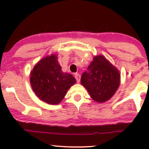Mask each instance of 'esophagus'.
I'll list each match as a JSON object with an SVG mask.
<instances>
[{
    "label": "esophagus",
    "mask_w": 149,
    "mask_h": 149,
    "mask_svg": "<svg viewBox=\"0 0 149 149\" xmlns=\"http://www.w3.org/2000/svg\"><path fill=\"white\" fill-rule=\"evenodd\" d=\"M74 77H75V79H76L77 82V83H79L80 82V79H81V75L79 74V73H76V74H74Z\"/></svg>",
    "instance_id": "34e87169"
}]
</instances>
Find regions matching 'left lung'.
<instances>
[{"label":"left lung","instance_id":"obj_1","mask_svg":"<svg viewBox=\"0 0 149 149\" xmlns=\"http://www.w3.org/2000/svg\"><path fill=\"white\" fill-rule=\"evenodd\" d=\"M87 70L81 76V84L93 100H109L119 87V71L103 56H95Z\"/></svg>","mask_w":149,"mask_h":149}]
</instances>
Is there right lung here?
Returning a JSON list of instances; mask_svg holds the SVG:
<instances>
[{"label": "right lung", "instance_id": "add662e5", "mask_svg": "<svg viewBox=\"0 0 149 149\" xmlns=\"http://www.w3.org/2000/svg\"><path fill=\"white\" fill-rule=\"evenodd\" d=\"M76 83L72 74L62 72L56 55L42 58L30 74V83L36 95L49 104L62 100L68 89Z\"/></svg>", "mask_w": 149, "mask_h": 149}]
</instances>
